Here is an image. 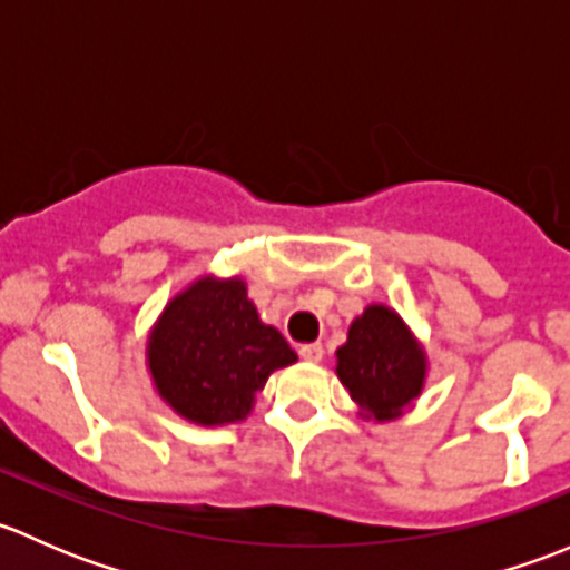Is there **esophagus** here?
<instances>
[{
    "instance_id": "34e87169",
    "label": "esophagus",
    "mask_w": 570,
    "mask_h": 570,
    "mask_svg": "<svg viewBox=\"0 0 570 570\" xmlns=\"http://www.w3.org/2000/svg\"><path fill=\"white\" fill-rule=\"evenodd\" d=\"M322 344L320 342H312V344H301V358L312 361V364H317V361H322Z\"/></svg>"
}]
</instances>
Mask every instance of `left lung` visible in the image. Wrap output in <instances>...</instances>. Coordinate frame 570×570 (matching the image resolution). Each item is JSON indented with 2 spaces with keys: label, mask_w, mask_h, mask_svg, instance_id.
<instances>
[{
  "label": "left lung",
  "mask_w": 570,
  "mask_h": 570,
  "mask_svg": "<svg viewBox=\"0 0 570 570\" xmlns=\"http://www.w3.org/2000/svg\"><path fill=\"white\" fill-rule=\"evenodd\" d=\"M336 358L338 381L375 419H394L422 392V350L386 306H370L350 325L347 344L338 347Z\"/></svg>",
  "instance_id": "obj_1"
}]
</instances>
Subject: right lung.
Returning a JSON list of instances; mask_svg holds the SVG:
<instances>
[{"label": "right lung", "instance_id": "right-lung-1", "mask_svg": "<svg viewBox=\"0 0 570 570\" xmlns=\"http://www.w3.org/2000/svg\"><path fill=\"white\" fill-rule=\"evenodd\" d=\"M295 361V350L258 320L237 278L189 286L165 308L148 342L159 394L198 424L245 419L269 372Z\"/></svg>", "mask_w": 570, "mask_h": 570}]
</instances>
